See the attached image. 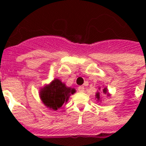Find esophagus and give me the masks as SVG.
I'll return each instance as SVG.
<instances>
[{
  "label": "esophagus",
  "mask_w": 146,
  "mask_h": 146,
  "mask_svg": "<svg viewBox=\"0 0 146 146\" xmlns=\"http://www.w3.org/2000/svg\"><path fill=\"white\" fill-rule=\"evenodd\" d=\"M78 90H79V91L80 92H84V90H85V88H84V86H79L78 87Z\"/></svg>",
  "instance_id": "34e87169"
}]
</instances>
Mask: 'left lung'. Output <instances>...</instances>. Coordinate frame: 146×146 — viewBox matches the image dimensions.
<instances>
[{
    "instance_id": "left-lung-1",
    "label": "left lung",
    "mask_w": 146,
    "mask_h": 146,
    "mask_svg": "<svg viewBox=\"0 0 146 146\" xmlns=\"http://www.w3.org/2000/svg\"><path fill=\"white\" fill-rule=\"evenodd\" d=\"M99 89H100V88H99ZM102 92H103V93L105 94V95H107L108 96H111V94L109 93L108 92V89H107V87L104 88V89H103V91ZM96 98H97V100L98 101V102H101V101H100V93L98 92H96Z\"/></svg>"
}]
</instances>
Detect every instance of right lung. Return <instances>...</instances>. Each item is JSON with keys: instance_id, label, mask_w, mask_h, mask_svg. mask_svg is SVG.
<instances>
[{"instance_id": "add662e5", "label": "right lung", "mask_w": 146, "mask_h": 146, "mask_svg": "<svg viewBox=\"0 0 146 146\" xmlns=\"http://www.w3.org/2000/svg\"><path fill=\"white\" fill-rule=\"evenodd\" d=\"M76 92L74 88L67 87L59 79H54L39 90V97L43 104L52 111H57L68 102L71 95Z\"/></svg>"}]
</instances>
